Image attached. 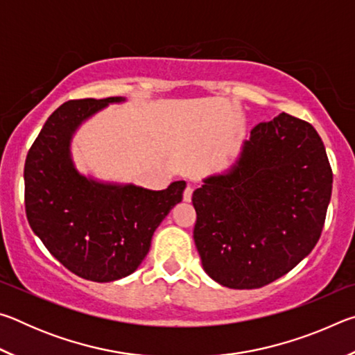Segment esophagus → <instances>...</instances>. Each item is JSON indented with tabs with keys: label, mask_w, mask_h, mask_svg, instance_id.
Instances as JSON below:
<instances>
[{
	"label": "esophagus",
	"mask_w": 355,
	"mask_h": 355,
	"mask_svg": "<svg viewBox=\"0 0 355 355\" xmlns=\"http://www.w3.org/2000/svg\"><path fill=\"white\" fill-rule=\"evenodd\" d=\"M192 189L191 186H186V189H184V192H183V200L184 202H191V199H192Z\"/></svg>",
	"instance_id": "34e87169"
}]
</instances>
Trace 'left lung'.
<instances>
[{"label": "left lung", "instance_id": "8db88e82", "mask_svg": "<svg viewBox=\"0 0 355 355\" xmlns=\"http://www.w3.org/2000/svg\"><path fill=\"white\" fill-rule=\"evenodd\" d=\"M330 196L332 169L316 130L285 112L258 123L230 171L192 194L203 269L233 290L277 280L313 250Z\"/></svg>", "mask_w": 355, "mask_h": 355}]
</instances>
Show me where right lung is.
Segmentation results:
<instances>
[{
	"mask_svg": "<svg viewBox=\"0 0 355 355\" xmlns=\"http://www.w3.org/2000/svg\"><path fill=\"white\" fill-rule=\"evenodd\" d=\"M123 97L71 100L58 107L29 148L25 208L33 232L65 268L92 282L135 272L152 236L182 202L184 182L163 191L103 183L76 171L70 153L75 131L89 117Z\"/></svg>",
	"mask_w": 355,
	"mask_h": 355,
	"instance_id": "right-lung-1",
	"label": "right lung"
}]
</instances>
